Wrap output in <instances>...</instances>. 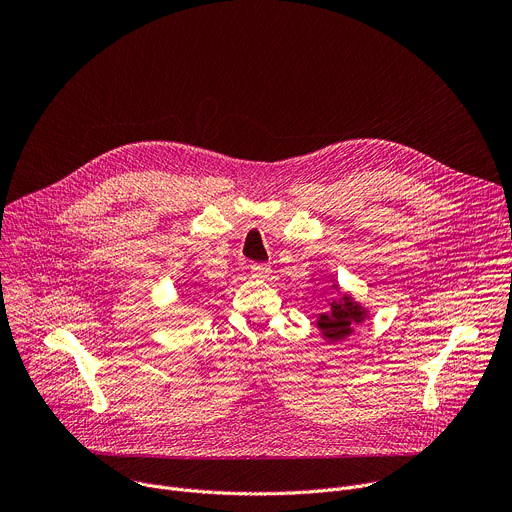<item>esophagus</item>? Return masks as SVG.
<instances>
[{
  "instance_id": "obj_1",
  "label": "esophagus",
  "mask_w": 512,
  "mask_h": 512,
  "mask_svg": "<svg viewBox=\"0 0 512 512\" xmlns=\"http://www.w3.org/2000/svg\"><path fill=\"white\" fill-rule=\"evenodd\" d=\"M251 273L257 275V277H267L271 273V267L267 263H253Z\"/></svg>"
}]
</instances>
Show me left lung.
<instances>
[{
  "mask_svg": "<svg viewBox=\"0 0 512 512\" xmlns=\"http://www.w3.org/2000/svg\"><path fill=\"white\" fill-rule=\"evenodd\" d=\"M338 291V285H332ZM364 318H367V310H364L358 302H354L346 294H338V298L332 300L330 312L320 314L318 328L324 334L326 340L338 342L352 334L354 326H358Z\"/></svg>",
  "mask_w": 512,
  "mask_h": 512,
  "instance_id": "obj_1",
  "label": "left lung"
}]
</instances>
